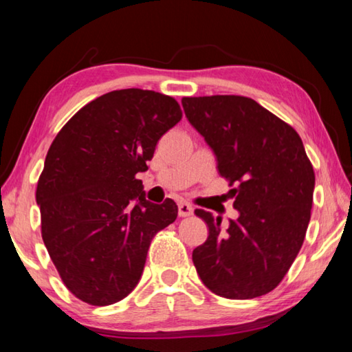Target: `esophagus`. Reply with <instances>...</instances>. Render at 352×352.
<instances>
[{
  "mask_svg": "<svg viewBox=\"0 0 352 352\" xmlns=\"http://www.w3.org/2000/svg\"><path fill=\"white\" fill-rule=\"evenodd\" d=\"M194 214V208L190 206L186 201H182L180 205H178V216L180 217H189Z\"/></svg>",
  "mask_w": 352,
  "mask_h": 352,
  "instance_id": "obj_1",
  "label": "esophagus"
}]
</instances>
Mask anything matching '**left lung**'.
<instances>
[{
	"instance_id": "8db88e82",
	"label": "left lung",
	"mask_w": 352,
	"mask_h": 352,
	"mask_svg": "<svg viewBox=\"0 0 352 352\" xmlns=\"http://www.w3.org/2000/svg\"><path fill=\"white\" fill-rule=\"evenodd\" d=\"M184 115L236 184L239 217L195 210L210 234L192 252L199 276L216 295L250 300L272 292L294 264L311 220L315 174L289 124L245 96L183 98Z\"/></svg>"
}]
</instances>
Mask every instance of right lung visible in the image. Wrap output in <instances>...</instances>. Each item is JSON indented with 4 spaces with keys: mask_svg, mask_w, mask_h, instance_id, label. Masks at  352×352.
Segmentation results:
<instances>
[{
    "mask_svg": "<svg viewBox=\"0 0 352 352\" xmlns=\"http://www.w3.org/2000/svg\"><path fill=\"white\" fill-rule=\"evenodd\" d=\"M182 119L177 100L127 88L91 100L65 124L37 184L41 237L71 294L109 306L132 292L153 236L177 219L174 200H146L136 174Z\"/></svg>",
    "mask_w": 352,
    "mask_h": 352,
    "instance_id": "right-lung-1",
    "label": "right lung"
}]
</instances>
